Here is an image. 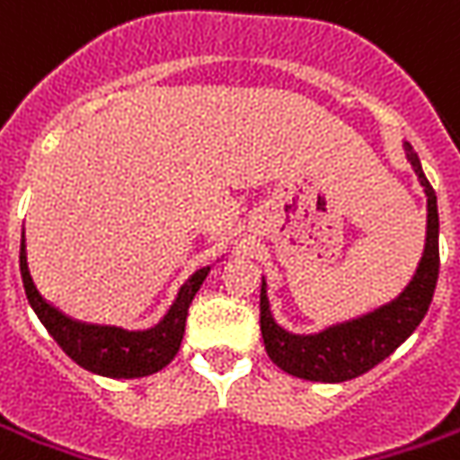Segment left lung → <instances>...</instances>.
Segmentation results:
<instances>
[{"label": "left lung", "instance_id": "8db88e82", "mask_svg": "<svg viewBox=\"0 0 460 460\" xmlns=\"http://www.w3.org/2000/svg\"><path fill=\"white\" fill-rule=\"evenodd\" d=\"M402 151L426 193V246L415 267V274L402 287L401 295L393 296L385 305L358 314L352 320L327 324L324 330L309 335L289 332L274 320L270 284L261 277V296H259L261 337L267 355L284 373L314 383H345L352 377H360L401 348L426 317L436 292L440 267L438 201H436V190L423 173L420 158L408 140H402Z\"/></svg>", "mask_w": 460, "mask_h": 460}]
</instances>
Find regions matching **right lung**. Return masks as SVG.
Wrapping results in <instances>:
<instances>
[{"mask_svg":"<svg viewBox=\"0 0 460 460\" xmlns=\"http://www.w3.org/2000/svg\"><path fill=\"white\" fill-rule=\"evenodd\" d=\"M221 261V259H217ZM214 264L201 267L190 274L178 289L171 309L164 314V320L153 324L151 330H123V327H108V324H85L67 314H62L58 307H52L45 296L37 292L27 264V243L22 236L20 243V271L24 295L34 314L45 324V330L52 335L59 348L65 349L67 358H73L80 367L102 377H146V375L164 370L168 362L176 358L186 317L196 292L208 277Z\"/></svg>","mask_w":460,"mask_h":460,"instance_id":"1","label":"right lung"}]
</instances>
